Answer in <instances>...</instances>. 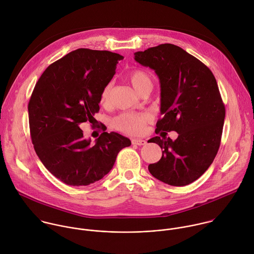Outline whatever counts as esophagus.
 Listing matches in <instances>:
<instances>
[{"label": "esophagus", "instance_id": "34e87169", "mask_svg": "<svg viewBox=\"0 0 254 254\" xmlns=\"http://www.w3.org/2000/svg\"><path fill=\"white\" fill-rule=\"evenodd\" d=\"M131 143L135 144V145H144V144H146V141L143 139H139V138H132Z\"/></svg>", "mask_w": 254, "mask_h": 254}]
</instances>
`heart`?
<instances>
[{"instance_id":"heart-1","label":"heart","mask_w":254,"mask_h":254,"mask_svg":"<svg viewBox=\"0 0 254 254\" xmlns=\"http://www.w3.org/2000/svg\"><path fill=\"white\" fill-rule=\"evenodd\" d=\"M127 79L132 87L142 94L147 90H151L152 82L150 76L141 69H133L127 75ZM113 83H108L102 90L100 95V104L104 107H108L112 101ZM151 121V117L145 113H124L119 115L113 120V127L126 134L136 135L141 134L146 125Z\"/></svg>"}]
</instances>
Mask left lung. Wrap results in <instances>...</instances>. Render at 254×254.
I'll return each mask as SVG.
<instances>
[{
	"label": "left lung",
	"instance_id": "left-lung-1",
	"mask_svg": "<svg viewBox=\"0 0 254 254\" xmlns=\"http://www.w3.org/2000/svg\"><path fill=\"white\" fill-rule=\"evenodd\" d=\"M134 55L135 61L153 69L160 80L163 118L155 132L179 134L175 140L149 139L161 147L162 157L149 164L148 170L168 185H189L207 171L220 148L226 109L217 80L203 62L171 43Z\"/></svg>",
	"mask_w": 254,
	"mask_h": 254
}]
</instances>
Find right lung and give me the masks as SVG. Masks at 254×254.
I'll return each mask as SVG.
<instances>
[{"mask_svg": "<svg viewBox=\"0 0 254 254\" xmlns=\"http://www.w3.org/2000/svg\"><path fill=\"white\" fill-rule=\"evenodd\" d=\"M124 56L107 50L76 49L50 64L28 102L34 150L45 168L70 186H87L113 168L118 153L131 144L117 132L103 133L91 144L80 124L93 123L100 95Z\"/></svg>", "mask_w": 254, "mask_h": 254, "instance_id": "obj_1", "label": "right lung"}]
</instances>
